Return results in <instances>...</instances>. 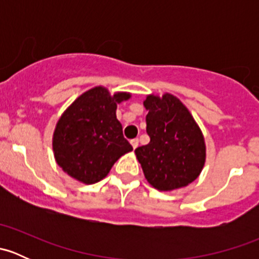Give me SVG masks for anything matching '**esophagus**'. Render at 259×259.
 I'll use <instances>...</instances> for the list:
<instances>
[{
  "instance_id": "34e87169",
  "label": "esophagus",
  "mask_w": 259,
  "mask_h": 259,
  "mask_svg": "<svg viewBox=\"0 0 259 259\" xmlns=\"http://www.w3.org/2000/svg\"><path fill=\"white\" fill-rule=\"evenodd\" d=\"M130 144H132L133 148L137 149L138 145H139V139H137V138H135V139H132L130 140Z\"/></svg>"
}]
</instances>
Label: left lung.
Here are the masks:
<instances>
[{
	"label": "left lung",
	"mask_w": 259,
	"mask_h": 259,
	"mask_svg": "<svg viewBox=\"0 0 259 259\" xmlns=\"http://www.w3.org/2000/svg\"><path fill=\"white\" fill-rule=\"evenodd\" d=\"M149 144L135 149L146 180L158 190H173L198 178L205 161L204 138L176 96L149 95L144 101Z\"/></svg>",
	"instance_id": "obj_1"
}]
</instances>
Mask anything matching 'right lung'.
<instances>
[{
    "label": "right lung",
    "mask_w": 259,
    "mask_h": 259,
    "mask_svg": "<svg viewBox=\"0 0 259 259\" xmlns=\"http://www.w3.org/2000/svg\"><path fill=\"white\" fill-rule=\"evenodd\" d=\"M130 94L114 96L94 88L77 98L60 117L52 139L56 163L70 177L85 184L105 178L115 161L133 150L116 119V104Z\"/></svg>",
    "instance_id": "obj_1"
}]
</instances>
